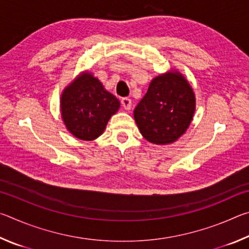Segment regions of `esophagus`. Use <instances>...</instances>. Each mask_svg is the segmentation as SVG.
Returning a JSON list of instances; mask_svg holds the SVG:
<instances>
[{"label": "esophagus", "mask_w": 249, "mask_h": 249, "mask_svg": "<svg viewBox=\"0 0 249 249\" xmlns=\"http://www.w3.org/2000/svg\"><path fill=\"white\" fill-rule=\"evenodd\" d=\"M121 103H122V105H123V107L125 109H130V107H132V101H130V99H128V98L122 99Z\"/></svg>", "instance_id": "1"}]
</instances>
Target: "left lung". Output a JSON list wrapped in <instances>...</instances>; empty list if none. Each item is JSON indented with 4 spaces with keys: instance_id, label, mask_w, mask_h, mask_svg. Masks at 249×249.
Masks as SVG:
<instances>
[{
    "instance_id": "left-lung-1",
    "label": "left lung",
    "mask_w": 249,
    "mask_h": 249,
    "mask_svg": "<svg viewBox=\"0 0 249 249\" xmlns=\"http://www.w3.org/2000/svg\"><path fill=\"white\" fill-rule=\"evenodd\" d=\"M196 111V96L178 71L160 74L134 109V119L145 140L168 145L183 135Z\"/></svg>"
}]
</instances>
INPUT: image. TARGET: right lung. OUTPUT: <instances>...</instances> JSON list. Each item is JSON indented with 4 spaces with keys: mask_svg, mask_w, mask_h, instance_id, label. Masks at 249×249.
I'll list each match as a JSON object with an SVG mask.
<instances>
[{
    "mask_svg": "<svg viewBox=\"0 0 249 249\" xmlns=\"http://www.w3.org/2000/svg\"><path fill=\"white\" fill-rule=\"evenodd\" d=\"M61 116L67 129L79 140L93 141L119 111L120 101L90 72L78 75L61 94Z\"/></svg>",
    "mask_w": 249,
    "mask_h": 249,
    "instance_id": "obj_1",
    "label": "right lung"
}]
</instances>
